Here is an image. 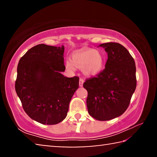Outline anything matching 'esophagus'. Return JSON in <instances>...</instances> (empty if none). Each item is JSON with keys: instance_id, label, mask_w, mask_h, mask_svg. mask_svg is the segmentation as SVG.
<instances>
[{"instance_id": "esophagus-1", "label": "esophagus", "mask_w": 157, "mask_h": 157, "mask_svg": "<svg viewBox=\"0 0 157 157\" xmlns=\"http://www.w3.org/2000/svg\"><path fill=\"white\" fill-rule=\"evenodd\" d=\"M84 79L82 78H79V86L82 87L83 86V84H84Z\"/></svg>"}]
</instances>
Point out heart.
Segmentation results:
<instances>
[{
    "label": "heart",
    "mask_w": 157,
    "mask_h": 157,
    "mask_svg": "<svg viewBox=\"0 0 157 157\" xmlns=\"http://www.w3.org/2000/svg\"><path fill=\"white\" fill-rule=\"evenodd\" d=\"M104 63V56L99 50L82 48L73 52L71 61L66 62V67L71 71L80 68L84 75L96 76L102 72Z\"/></svg>",
    "instance_id": "heart-1"
}]
</instances>
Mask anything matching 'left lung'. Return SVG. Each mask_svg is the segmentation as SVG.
I'll list each match as a JSON object with an SVG mask.
<instances>
[{"instance_id":"left-lung-1","label":"left lung","mask_w":157,"mask_h":157,"mask_svg":"<svg viewBox=\"0 0 157 157\" xmlns=\"http://www.w3.org/2000/svg\"><path fill=\"white\" fill-rule=\"evenodd\" d=\"M99 46L108 55L105 68L96 77L86 79L83 86L88 91L89 115L105 121L121 116L129 107L136 87V65L121 44L109 42Z\"/></svg>"}]
</instances>
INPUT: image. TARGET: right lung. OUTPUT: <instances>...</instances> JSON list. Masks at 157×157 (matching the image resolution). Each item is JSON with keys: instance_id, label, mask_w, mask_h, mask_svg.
Segmentation results:
<instances>
[{"instance_id": "obj_1", "label": "right lung", "mask_w": 157, "mask_h": 157, "mask_svg": "<svg viewBox=\"0 0 157 157\" xmlns=\"http://www.w3.org/2000/svg\"><path fill=\"white\" fill-rule=\"evenodd\" d=\"M64 46L39 44L28 50L17 66L15 90L25 113L44 124L64 120L79 78H67L62 72Z\"/></svg>"}]
</instances>
